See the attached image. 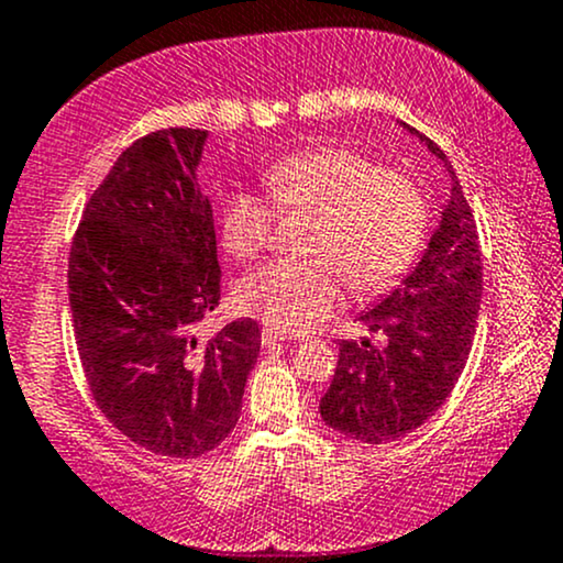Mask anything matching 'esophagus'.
<instances>
[{
  "mask_svg": "<svg viewBox=\"0 0 563 563\" xmlns=\"http://www.w3.org/2000/svg\"><path fill=\"white\" fill-rule=\"evenodd\" d=\"M284 334L282 332H274V330H263L261 332V343L263 345H279V343H284Z\"/></svg>",
  "mask_w": 563,
  "mask_h": 563,
  "instance_id": "1",
  "label": "esophagus"
}]
</instances>
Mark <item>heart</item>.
Returning a JSON list of instances; mask_svg holds the SVG:
<instances>
[{
    "label": "heart",
    "instance_id": "heart-1",
    "mask_svg": "<svg viewBox=\"0 0 563 563\" xmlns=\"http://www.w3.org/2000/svg\"><path fill=\"white\" fill-rule=\"evenodd\" d=\"M282 210L319 212L311 252L321 257H279L239 284L244 311L271 330L302 334L343 300V284L377 292L412 265L428 231V201L412 178L345 148L289 154L265 169ZM263 194L239 191L223 212V247L252 261L271 244L276 207Z\"/></svg>",
    "mask_w": 563,
    "mask_h": 563
}]
</instances>
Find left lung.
Wrapping results in <instances>:
<instances>
[{
    "label": "left lung",
    "mask_w": 563,
    "mask_h": 563,
    "mask_svg": "<svg viewBox=\"0 0 563 563\" xmlns=\"http://www.w3.org/2000/svg\"><path fill=\"white\" fill-rule=\"evenodd\" d=\"M399 124L441 162L450 199L420 261L358 313L366 332L383 334V343H340L338 369L319 412L332 431L358 444L399 441L439 412L463 375L484 289L476 220L450 159L418 130Z\"/></svg>",
    "instance_id": "left-lung-1"
}]
</instances>
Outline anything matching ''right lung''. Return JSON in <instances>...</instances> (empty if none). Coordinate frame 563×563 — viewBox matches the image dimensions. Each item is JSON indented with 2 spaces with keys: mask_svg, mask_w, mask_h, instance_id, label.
I'll list each match as a JSON object with an SVG mask.
<instances>
[{
  "mask_svg": "<svg viewBox=\"0 0 563 563\" xmlns=\"http://www.w3.org/2000/svg\"><path fill=\"white\" fill-rule=\"evenodd\" d=\"M207 130H159L119 154L87 201L68 257V300L87 383L130 441L199 457L225 441L261 353L257 321L214 338L220 302L210 199L197 169Z\"/></svg>",
  "mask_w": 563,
  "mask_h": 563,
  "instance_id": "add662e5",
  "label": "right lung"
}]
</instances>
